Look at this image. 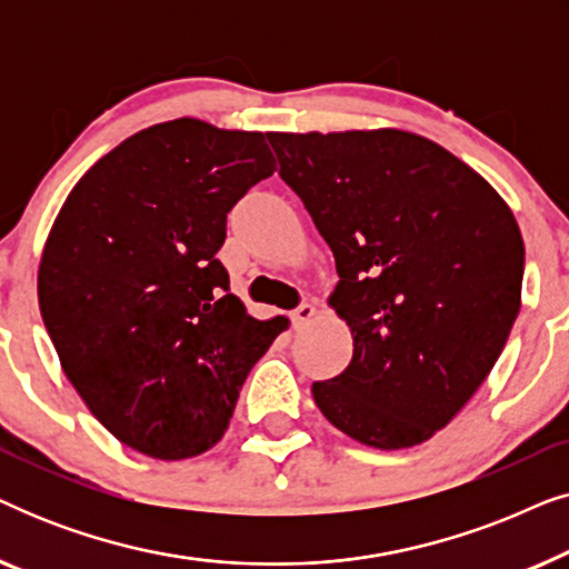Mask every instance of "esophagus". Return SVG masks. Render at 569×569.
<instances>
[{"label":"esophagus","mask_w":569,"mask_h":569,"mask_svg":"<svg viewBox=\"0 0 569 569\" xmlns=\"http://www.w3.org/2000/svg\"><path fill=\"white\" fill-rule=\"evenodd\" d=\"M316 318V302H302L300 308L292 310V321L302 326V323H310Z\"/></svg>","instance_id":"1"}]
</instances>
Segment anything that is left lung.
I'll return each mask as SVG.
<instances>
[{"label":"left lung","mask_w":569,"mask_h":569,"mask_svg":"<svg viewBox=\"0 0 569 569\" xmlns=\"http://www.w3.org/2000/svg\"><path fill=\"white\" fill-rule=\"evenodd\" d=\"M267 137L331 246L329 306L355 341L345 372L313 383L318 409L370 448L430 440L485 383L520 310L523 238L508 201L415 131Z\"/></svg>","instance_id":"left-lung-1"}]
</instances>
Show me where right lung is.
<instances>
[{
	"label": "right lung",
	"mask_w": 569,
	"mask_h": 569,
	"mask_svg": "<svg viewBox=\"0 0 569 569\" xmlns=\"http://www.w3.org/2000/svg\"><path fill=\"white\" fill-rule=\"evenodd\" d=\"M277 170L261 131L154 123L84 173L46 238L38 302L92 417L139 453L214 448L290 321L248 316L214 259L236 201Z\"/></svg>",
	"instance_id": "right-lung-1"
}]
</instances>
